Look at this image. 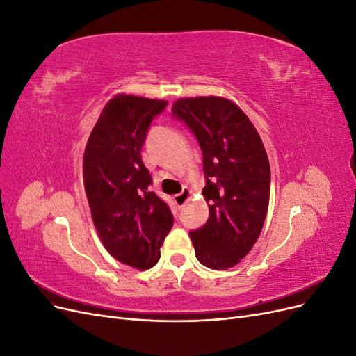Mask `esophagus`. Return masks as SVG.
<instances>
[{
	"label": "esophagus",
	"instance_id": "esophagus-1",
	"mask_svg": "<svg viewBox=\"0 0 356 356\" xmlns=\"http://www.w3.org/2000/svg\"><path fill=\"white\" fill-rule=\"evenodd\" d=\"M190 195H191L190 188L184 187L181 193H178V195L174 196V200H175V203L178 204V207H184V204L187 203V200L190 199Z\"/></svg>",
	"mask_w": 356,
	"mask_h": 356
}]
</instances>
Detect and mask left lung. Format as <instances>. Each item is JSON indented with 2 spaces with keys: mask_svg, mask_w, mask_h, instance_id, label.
<instances>
[{
  "mask_svg": "<svg viewBox=\"0 0 356 356\" xmlns=\"http://www.w3.org/2000/svg\"><path fill=\"white\" fill-rule=\"evenodd\" d=\"M172 115L196 136L203 156L209 218L190 232L196 258L224 270L252 250L270 197V165L250 118L220 96L178 99Z\"/></svg>",
  "mask_w": 356,
  "mask_h": 356,
  "instance_id": "obj_1",
  "label": "left lung"
}]
</instances>
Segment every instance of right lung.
Wrapping results in <instances>:
<instances>
[{
  "instance_id": "add662e5",
  "label": "right lung",
  "mask_w": 356,
  "mask_h": 356,
  "mask_svg": "<svg viewBox=\"0 0 356 356\" xmlns=\"http://www.w3.org/2000/svg\"><path fill=\"white\" fill-rule=\"evenodd\" d=\"M168 101L117 95L104 106L84 149L83 179L99 238L115 260L153 267L174 225L169 204L149 191L141 149Z\"/></svg>"
}]
</instances>
